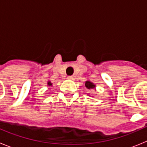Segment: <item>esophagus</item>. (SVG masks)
<instances>
[{
	"mask_svg": "<svg viewBox=\"0 0 147 147\" xmlns=\"http://www.w3.org/2000/svg\"><path fill=\"white\" fill-rule=\"evenodd\" d=\"M74 79H75V78H74V76H67V80H74Z\"/></svg>",
	"mask_w": 147,
	"mask_h": 147,
	"instance_id": "esophagus-1",
	"label": "esophagus"
}]
</instances>
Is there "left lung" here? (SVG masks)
<instances>
[{
    "instance_id": "obj_1",
    "label": "left lung",
    "mask_w": 147,
    "mask_h": 147,
    "mask_svg": "<svg viewBox=\"0 0 147 147\" xmlns=\"http://www.w3.org/2000/svg\"><path fill=\"white\" fill-rule=\"evenodd\" d=\"M85 87H86L88 90H96V85H95L93 82L90 81V80H88V81L85 82Z\"/></svg>"
}]
</instances>
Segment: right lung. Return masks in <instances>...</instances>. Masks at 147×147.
Listing matches in <instances>:
<instances>
[{"label":"right lung","mask_w":147,"mask_h":147,"mask_svg":"<svg viewBox=\"0 0 147 147\" xmlns=\"http://www.w3.org/2000/svg\"><path fill=\"white\" fill-rule=\"evenodd\" d=\"M47 85L48 86H52V83H51V81H48V82H47Z\"/></svg>","instance_id":"right-lung-1"}]
</instances>
